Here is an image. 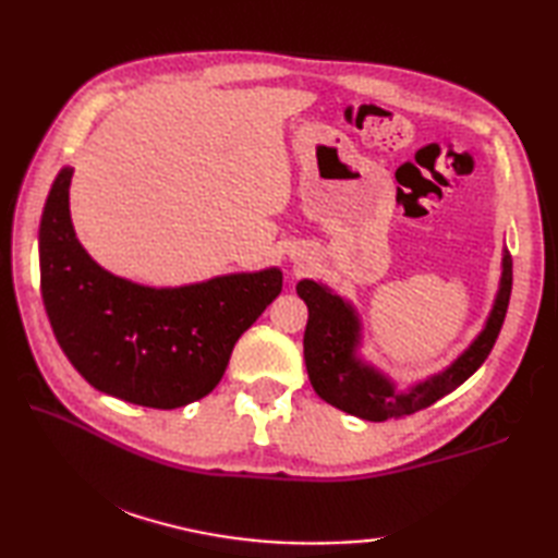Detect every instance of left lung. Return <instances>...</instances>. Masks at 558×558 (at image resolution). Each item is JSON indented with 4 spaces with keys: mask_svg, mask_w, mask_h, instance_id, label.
Masks as SVG:
<instances>
[{
    "mask_svg": "<svg viewBox=\"0 0 558 558\" xmlns=\"http://www.w3.org/2000/svg\"><path fill=\"white\" fill-rule=\"evenodd\" d=\"M511 288L513 264L508 252H504L499 292L480 336L444 372L412 384L408 390H398L393 378L360 357L362 322L354 304L324 282L300 280L298 294L310 310L304 330V362L310 381L328 405L366 422L408 417L412 412L429 408L438 398L465 384L489 357L504 326Z\"/></svg>",
    "mask_w": 558,
    "mask_h": 558,
    "instance_id": "1",
    "label": "left lung"
}]
</instances>
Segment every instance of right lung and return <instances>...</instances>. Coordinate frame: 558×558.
<instances>
[{
    "instance_id": "add662e5",
    "label": "right lung",
    "mask_w": 558,
    "mask_h": 558,
    "mask_svg": "<svg viewBox=\"0 0 558 558\" xmlns=\"http://www.w3.org/2000/svg\"><path fill=\"white\" fill-rule=\"evenodd\" d=\"M62 168L47 194L40 290L59 348L86 381L134 405L174 410L208 396L234 342L282 290L280 268L148 288L90 258L71 225Z\"/></svg>"
}]
</instances>
